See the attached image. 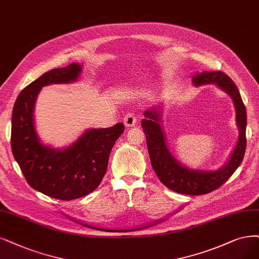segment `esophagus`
Returning a JSON list of instances; mask_svg holds the SVG:
<instances>
[{
	"label": "esophagus",
	"mask_w": 259,
	"mask_h": 259,
	"mask_svg": "<svg viewBox=\"0 0 259 259\" xmlns=\"http://www.w3.org/2000/svg\"><path fill=\"white\" fill-rule=\"evenodd\" d=\"M137 122H138V118H137L135 113H128V114H126V116L123 117V123L126 127L136 126Z\"/></svg>",
	"instance_id": "1"
}]
</instances>
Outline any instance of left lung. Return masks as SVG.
<instances>
[{
    "instance_id": "1",
    "label": "left lung",
    "mask_w": 259,
    "mask_h": 259,
    "mask_svg": "<svg viewBox=\"0 0 259 259\" xmlns=\"http://www.w3.org/2000/svg\"><path fill=\"white\" fill-rule=\"evenodd\" d=\"M192 83L194 86L214 84L234 102L239 136L234 150L222 167L215 170L190 168L181 164L180 161L171 155L164 130L161 126V105L146 110L141 123L146 137L151 166L161 183L177 193L203 195L222 186L242 162L246 146V110L236 84L224 72L204 70L196 72L192 76Z\"/></svg>"
}]
</instances>
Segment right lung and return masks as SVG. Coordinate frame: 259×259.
Segmentation results:
<instances>
[{
	"mask_svg": "<svg viewBox=\"0 0 259 259\" xmlns=\"http://www.w3.org/2000/svg\"><path fill=\"white\" fill-rule=\"evenodd\" d=\"M82 65L72 63L40 75L19 94L12 116V150L33 189L53 198L71 200L92 193L107 171L109 157L124 126L88 129L72 144H44L35 128L34 109L44 86L78 81Z\"/></svg>",
	"mask_w": 259,
	"mask_h": 259,
	"instance_id": "add662e5",
	"label": "right lung"
}]
</instances>
